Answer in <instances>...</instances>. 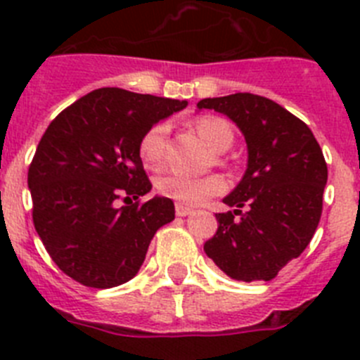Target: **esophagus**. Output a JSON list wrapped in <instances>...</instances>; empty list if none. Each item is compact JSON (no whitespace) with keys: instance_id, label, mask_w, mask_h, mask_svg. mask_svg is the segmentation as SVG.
I'll use <instances>...</instances> for the list:
<instances>
[{"instance_id":"1","label":"esophagus","mask_w":360,"mask_h":360,"mask_svg":"<svg viewBox=\"0 0 360 360\" xmlns=\"http://www.w3.org/2000/svg\"><path fill=\"white\" fill-rule=\"evenodd\" d=\"M174 212H176V216H187L191 212V207H187V205H182V203H176Z\"/></svg>"}]
</instances>
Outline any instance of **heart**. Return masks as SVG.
<instances>
[{
    "label": "heart",
    "mask_w": 360,
    "mask_h": 360,
    "mask_svg": "<svg viewBox=\"0 0 360 360\" xmlns=\"http://www.w3.org/2000/svg\"><path fill=\"white\" fill-rule=\"evenodd\" d=\"M195 131L212 151L224 153L234 141L231 124L221 117L205 115L195 120ZM165 135L167 126L164 122L153 124L142 135L139 142V155L142 162L151 169H158L165 158ZM157 191L165 198H171L182 205H200L212 196L221 195L225 191V180L218 174L203 178H191L186 174L167 173L157 178Z\"/></svg>",
    "instance_id": "b5f03b06"
}]
</instances>
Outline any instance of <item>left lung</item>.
<instances>
[{"label":"left lung","instance_id":"obj_1","mask_svg":"<svg viewBox=\"0 0 360 360\" xmlns=\"http://www.w3.org/2000/svg\"><path fill=\"white\" fill-rule=\"evenodd\" d=\"M198 108L234 120L249 149L247 171L224 200L234 211L216 214L218 231L203 250L232 279L270 281L301 256L319 225L328 180L319 142L303 120L262 95L202 98Z\"/></svg>","mask_w":360,"mask_h":360}]
</instances>
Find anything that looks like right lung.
<instances>
[{
    "mask_svg": "<svg viewBox=\"0 0 360 360\" xmlns=\"http://www.w3.org/2000/svg\"><path fill=\"white\" fill-rule=\"evenodd\" d=\"M186 106L98 88L50 122L28 167V187L34 227L66 276L111 288L139 272L155 232L174 219L173 200L142 202L151 182L139 142L153 124Z\"/></svg>",
    "mask_w": 360,
    "mask_h": 360,
    "instance_id": "1",
    "label": "right lung"
}]
</instances>
